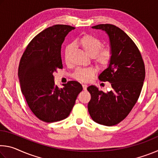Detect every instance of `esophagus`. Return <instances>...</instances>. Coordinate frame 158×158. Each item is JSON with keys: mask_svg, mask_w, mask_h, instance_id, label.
I'll use <instances>...</instances> for the list:
<instances>
[{"mask_svg": "<svg viewBox=\"0 0 158 158\" xmlns=\"http://www.w3.org/2000/svg\"><path fill=\"white\" fill-rule=\"evenodd\" d=\"M82 86H83V89L84 90H86L87 87H88V85L86 84H82Z\"/></svg>", "mask_w": 158, "mask_h": 158, "instance_id": "obj_1", "label": "esophagus"}]
</instances>
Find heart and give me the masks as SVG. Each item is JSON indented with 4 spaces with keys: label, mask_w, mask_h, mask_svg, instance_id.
I'll use <instances>...</instances> for the list:
<instances>
[{
    "label": "heart",
    "mask_w": 158,
    "mask_h": 158,
    "mask_svg": "<svg viewBox=\"0 0 158 158\" xmlns=\"http://www.w3.org/2000/svg\"><path fill=\"white\" fill-rule=\"evenodd\" d=\"M79 44L84 52L92 56L93 61L100 68H106L111 63L112 59V51L110 47H102V42L98 37L93 35L86 34L81 36L78 40ZM71 45L67 46L65 50V58L68 59ZM95 69L93 68H77L73 74V78L81 81H88L93 78Z\"/></svg>",
    "instance_id": "heart-1"
}]
</instances>
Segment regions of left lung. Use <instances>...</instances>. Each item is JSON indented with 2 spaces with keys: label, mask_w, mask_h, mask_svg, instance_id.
<instances>
[{
  "label": "left lung",
  "mask_w": 158,
  "mask_h": 158,
  "mask_svg": "<svg viewBox=\"0 0 158 158\" xmlns=\"http://www.w3.org/2000/svg\"><path fill=\"white\" fill-rule=\"evenodd\" d=\"M93 28L105 31L110 39L112 59L99 79L111 83L112 90L105 93L94 85L88 87L91 95L88 109L95 122L113 126L127 116L139 98L145 65L137 46L121 28L109 23Z\"/></svg>",
  "instance_id": "left-lung-1"
}]
</instances>
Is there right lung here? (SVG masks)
I'll list each match as a JSON object with an SVG mask.
<instances>
[{"label":"right lung","mask_w":158,"mask_h":158,"mask_svg":"<svg viewBox=\"0 0 158 158\" xmlns=\"http://www.w3.org/2000/svg\"><path fill=\"white\" fill-rule=\"evenodd\" d=\"M75 28L53 25L35 36L21 58L18 76L21 90L29 108L37 118L46 123L62 121L75 104L82 85L69 81L59 89L53 73L63 68L61 45L69 31Z\"/></svg>","instance_id":"add662e5"}]
</instances>
